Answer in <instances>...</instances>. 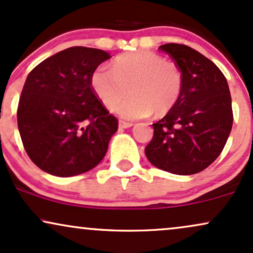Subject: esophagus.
Masks as SVG:
<instances>
[{
	"mask_svg": "<svg viewBox=\"0 0 253 253\" xmlns=\"http://www.w3.org/2000/svg\"><path fill=\"white\" fill-rule=\"evenodd\" d=\"M132 126H133L132 123H126V121H123V120L119 121V127H120V128H129V127Z\"/></svg>",
	"mask_w": 253,
	"mask_h": 253,
	"instance_id": "34e87169",
	"label": "esophagus"
}]
</instances>
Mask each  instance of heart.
Wrapping results in <instances>:
<instances>
[{
	"label": "heart",
	"mask_w": 253,
	"mask_h": 253,
	"mask_svg": "<svg viewBox=\"0 0 253 253\" xmlns=\"http://www.w3.org/2000/svg\"><path fill=\"white\" fill-rule=\"evenodd\" d=\"M184 77L178 65L159 54L138 50L118 56L112 69L99 66L90 75V87L105 107L111 108L129 90L130 96L114 111L125 119L169 113L180 97Z\"/></svg>",
	"instance_id": "b5f03b06"
}]
</instances>
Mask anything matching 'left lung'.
Segmentation results:
<instances>
[{"label":"left lung","mask_w":253,"mask_h":253,"mask_svg":"<svg viewBox=\"0 0 253 253\" xmlns=\"http://www.w3.org/2000/svg\"><path fill=\"white\" fill-rule=\"evenodd\" d=\"M166 51L181 69L184 84L178 102L153 124L145 153L153 166L173 174L190 175L211 165L223 151L233 114L231 94L220 69L185 44L167 43Z\"/></svg>","instance_id":"1"}]
</instances>
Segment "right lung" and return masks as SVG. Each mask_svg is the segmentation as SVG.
Masks as SVG:
<instances>
[{"mask_svg":"<svg viewBox=\"0 0 253 253\" xmlns=\"http://www.w3.org/2000/svg\"><path fill=\"white\" fill-rule=\"evenodd\" d=\"M111 54L71 47L42 61L29 73L17 108L24 150L42 171L56 176L95 167L118 130L90 87V75Z\"/></svg>","mask_w":253,"mask_h":253,"instance_id":"right-lung-1","label":"right lung"}]
</instances>
